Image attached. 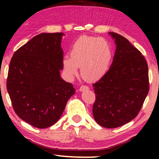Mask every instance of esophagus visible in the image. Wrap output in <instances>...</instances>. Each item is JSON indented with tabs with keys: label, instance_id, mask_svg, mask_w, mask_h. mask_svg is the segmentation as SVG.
Returning <instances> with one entry per match:
<instances>
[{
	"label": "esophagus",
	"instance_id": "1",
	"mask_svg": "<svg viewBox=\"0 0 159 159\" xmlns=\"http://www.w3.org/2000/svg\"><path fill=\"white\" fill-rule=\"evenodd\" d=\"M88 89H89V88H88V86H86V85H82V86L80 88L79 90H80V91H84V90H88Z\"/></svg>",
	"mask_w": 159,
	"mask_h": 159
}]
</instances>
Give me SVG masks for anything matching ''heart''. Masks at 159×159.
Returning <instances> with one entry per match:
<instances>
[{
	"label": "heart",
	"instance_id": "heart-1",
	"mask_svg": "<svg viewBox=\"0 0 159 159\" xmlns=\"http://www.w3.org/2000/svg\"><path fill=\"white\" fill-rule=\"evenodd\" d=\"M70 55L63 58V67L69 80L81 75L88 80H96L106 75L113 58L110 43L106 39L97 37L82 36L74 43Z\"/></svg>",
	"mask_w": 159,
	"mask_h": 159
}]
</instances>
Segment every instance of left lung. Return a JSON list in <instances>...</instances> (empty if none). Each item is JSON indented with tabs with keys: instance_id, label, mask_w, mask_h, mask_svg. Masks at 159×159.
<instances>
[{
	"instance_id": "1",
	"label": "left lung",
	"mask_w": 159,
	"mask_h": 159,
	"mask_svg": "<svg viewBox=\"0 0 159 159\" xmlns=\"http://www.w3.org/2000/svg\"><path fill=\"white\" fill-rule=\"evenodd\" d=\"M116 44L109 69L93 84L95 101L93 114L106 128L131 121L140 112L149 91L148 67L140 51L120 34L108 32Z\"/></svg>"
}]
</instances>
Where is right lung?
I'll use <instances>...</instances> for the list:
<instances>
[{"label":"right lung","mask_w":159,"mask_h":159,"mask_svg":"<svg viewBox=\"0 0 159 159\" xmlns=\"http://www.w3.org/2000/svg\"><path fill=\"white\" fill-rule=\"evenodd\" d=\"M62 32L41 33L15 52L11 60L7 90L19 118L44 129L59 120L75 93L72 84L61 77L64 52Z\"/></svg>","instance_id":"obj_1"}]
</instances>
